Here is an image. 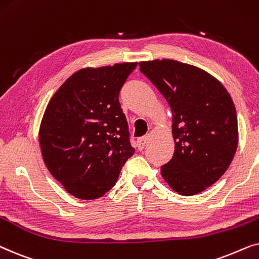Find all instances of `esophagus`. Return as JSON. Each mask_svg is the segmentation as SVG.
I'll use <instances>...</instances> for the list:
<instances>
[{"label": "esophagus", "instance_id": "obj_1", "mask_svg": "<svg viewBox=\"0 0 259 259\" xmlns=\"http://www.w3.org/2000/svg\"><path fill=\"white\" fill-rule=\"evenodd\" d=\"M148 142H149V135L141 137V139L137 140V147H139L140 150H142Z\"/></svg>", "mask_w": 259, "mask_h": 259}]
</instances>
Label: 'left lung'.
Instances as JSON below:
<instances>
[{"label":"left lung","mask_w":259,"mask_h":259,"mask_svg":"<svg viewBox=\"0 0 259 259\" xmlns=\"http://www.w3.org/2000/svg\"><path fill=\"white\" fill-rule=\"evenodd\" d=\"M140 71L156 86L173 113L175 150L161 175L178 194L189 196L218 181L238 146L236 108L218 79L177 60L141 61Z\"/></svg>","instance_id":"obj_1"}]
</instances>
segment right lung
I'll list each match as a JSON object with an SVG mask.
<instances>
[{
	"instance_id": "1",
	"label": "right lung",
	"mask_w": 259,
	"mask_h": 259,
	"mask_svg": "<svg viewBox=\"0 0 259 259\" xmlns=\"http://www.w3.org/2000/svg\"><path fill=\"white\" fill-rule=\"evenodd\" d=\"M136 66L81 68L48 102L39 129L41 154L53 178L75 198L104 195L135 153L118 96Z\"/></svg>"
}]
</instances>
